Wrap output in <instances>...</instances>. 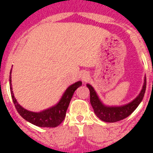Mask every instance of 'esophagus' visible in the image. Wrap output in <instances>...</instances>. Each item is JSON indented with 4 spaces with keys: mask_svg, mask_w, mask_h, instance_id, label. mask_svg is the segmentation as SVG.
I'll list each match as a JSON object with an SVG mask.
<instances>
[{
    "mask_svg": "<svg viewBox=\"0 0 153 153\" xmlns=\"http://www.w3.org/2000/svg\"><path fill=\"white\" fill-rule=\"evenodd\" d=\"M88 78H89L88 74H87V73H86V72L82 74V81H84V82L87 81V80H88Z\"/></svg>",
    "mask_w": 153,
    "mask_h": 153,
    "instance_id": "1",
    "label": "esophagus"
}]
</instances>
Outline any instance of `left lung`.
<instances>
[{
    "label": "left lung",
    "instance_id": "1",
    "mask_svg": "<svg viewBox=\"0 0 153 153\" xmlns=\"http://www.w3.org/2000/svg\"><path fill=\"white\" fill-rule=\"evenodd\" d=\"M86 86L90 90V98L91 104L94 111V114L98 118L105 122H116L121 121L128 117L142 101L146 90V77H145L144 85L139 95L128 104L121 106H108L105 105L99 99L98 94L90 84H86Z\"/></svg>",
    "mask_w": 153,
    "mask_h": 153
}]
</instances>
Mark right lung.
Segmentation results:
<instances>
[{
  "label": "right lung",
  "instance_id": "1",
  "mask_svg": "<svg viewBox=\"0 0 153 153\" xmlns=\"http://www.w3.org/2000/svg\"><path fill=\"white\" fill-rule=\"evenodd\" d=\"M11 72L9 75V85H10V91L13 102L15 105V107L17 112L23 118L25 119L30 123L33 124L35 126H39V127H49L53 128L56 127L62 123V121L64 120L66 117V112L70 104V102L71 100L72 96L74 94V91H76L77 88L82 86V82L79 81L75 83L72 84L66 90V91L62 96V98L58 102L57 104L54 106L48 108V109H44L41 112H32L28 111L25 108H23L20 104H18L17 101L14 97L12 88V79H11Z\"/></svg>",
  "mask_w": 153,
  "mask_h": 153
}]
</instances>
